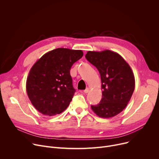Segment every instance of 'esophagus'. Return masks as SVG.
Listing matches in <instances>:
<instances>
[{"mask_svg":"<svg viewBox=\"0 0 159 159\" xmlns=\"http://www.w3.org/2000/svg\"><path fill=\"white\" fill-rule=\"evenodd\" d=\"M89 88H87L85 90H84V93H88L89 92Z\"/></svg>","mask_w":159,"mask_h":159,"instance_id":"esophagus-1","label":"esophagus"}]
</instances>
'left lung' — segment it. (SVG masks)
<instances>
[{
	"label": "left lung",
	"instance_id": "1",
	"mask_svg": "<svg viewBox=\"0 0 159 159\" xmlns=\"http://www.w3.org/2000/svg\"><path fill=\"white\" fill-rule=\"evenodd\" d=\"M86 59L101 75L102 97L91 109L99 117H113L123 111L135 89V77L129 65L117 53L104 50L87 52Z\"/></svg>",
	"mask_w": 159,
	"mask_h": 159
}]
</instances>
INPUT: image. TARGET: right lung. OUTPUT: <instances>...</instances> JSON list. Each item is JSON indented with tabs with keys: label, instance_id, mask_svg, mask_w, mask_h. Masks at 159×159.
I'll use <instances>...</instances> for the list:
<instances>
[{
	"label": "right lung",
	"instance_id": "add662e5",
	"mask_svg": "<svg viewBox=\"0 0 159 159\" xmlns=\"http://www.w3.org/2000/svg\"><path fill=\"white\" fill-rule=\"evenodd\" d=\"M82 56V50L57 48L44 54L32 66L26 91L31 104L40 113L53 116L68 107L75 92L70 69Z\"/></svg>",
	"mask_w": 159,
	"mask_h": 159
}]
</instances>
